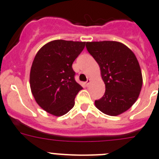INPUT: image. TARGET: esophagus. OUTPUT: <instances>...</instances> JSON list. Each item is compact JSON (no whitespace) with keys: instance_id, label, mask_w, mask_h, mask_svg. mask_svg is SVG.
Returning a JSON list of instances; mask_svg holds the SVG:
<instances>
[{"instance_id":"34e87169","label":"esophagus","mask_w":159,"mask_h":159,"mask_svg":"<svg viewBox=\"0 0 159 159\" xmlns=\"http://www.w3.org/2000/svg\"><path fill=\"white\" fill-rule=\"evenodd\" d=\"M90 83H91V79H90V78H88L87 81H86V82H85V84H86L87 86H88V85H89Z\"/></svg>"}]
</instances>
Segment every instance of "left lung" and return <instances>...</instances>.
Masks as SVG:
<instances>
[{"label":"left lung","instance_id":"left-lung-1","mask_svg":"<svg viewBox=\"0 0 159 159\" xmlns=\"http://www.w3.org/2000/svg\"><path fill=\"white\" fill-rule=\"evenodd\" d=\"M86 48L99 64L106 88L103 97L95 101L96 107L111 116L124 113L137 100L143 84L136 56L118 41L86 42Z\"/></svg>","mask_w":159,"mask_h":159}]
</instances>
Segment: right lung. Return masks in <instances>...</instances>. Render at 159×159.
<instances>
[{
  "mask_svg": "<svg viewBox=\"0 0 159 159\" xmlns=\"http://www.w3.org/2000/svg\"><path fill=\"white\" fill-rule=\"evenodd\" d=\"M85 42L54 40L37 52L30 73V85L35 101L54 116L64 115L75 106L82 87L75 80L72 63Z\"/></svg>",
  "mask_w": 159,
  "mask_h": 159,
  "instance_id": "right-lung-1",
  "label": "right lung"
}]
</instances>
